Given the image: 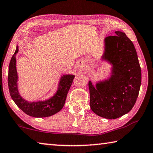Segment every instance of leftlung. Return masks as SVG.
<instances>
[{
    "instance_id": "1",
    "label": "left lung",
    "mask_w": 153,
    "mask_h": 153,
    "mask_svg": "<svg viewBox=\"0 0 153 153\" xmlns=\"http://www.w3.org/2000/svg\"><path fill=\"white\" fill-rule=\"evenodd\" d=\"M115 33L105 38L102 57L112 64L111 77L95 87L88 83L90 108L97 115L109 120L131 110L141 85V69L133 42L124 32Z\"/></svg>"
}]
</instances>
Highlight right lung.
<instances>
[{
    "mask_svg": "<svg viewBox=\"0 0 153 153\" xmlns=\"http://www.w3.org/2000/svg\"><path fill=\"white\" fill-rule=\"evenodd\" d=\"M16 50L11 57L9 66L8 86L10 95L15 104L27 115L34 117H46L55 115L60 111L65 102L67 93L73 82L75 76L64 75L61 77L56 94L44 101L28 102L21 97L17 88V72L16 69Z\"/></svg>",
    "mask_w": 153,
    "mask_h": 153,
    "instance_id": "add662e5",
    "label": "right lung"
}]
</instances>
